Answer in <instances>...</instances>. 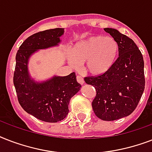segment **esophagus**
<instances>
[{"instance_id": "obj_1", "label": "esophagus", "mask_w": 152, "mask_h": 152, "mask_svg": "<svg viewBox=\"0 0 152 152\" xmlns=\"http://www.w3.org/2000/svg\"><path fill=\"white\" fill-rule=\"evenodd\" d=\"M76 80L78 83H80V84H83L84 83V80H83V78L81 76H76Z\"/></svg>"}]
</instances>
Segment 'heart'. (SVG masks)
I'll return each mask as SVG.
<instances>
[{
  "label": "heart",
  "mask_w": 152,
  "mask_h": 152,
  "mask_svg": "<svg viewBox=\"0 0 152 152\" xmlns=\"http://www.w3.org/2000/svg\"><path fill=\"white\" fill-rule=\"evenodd\" d=\"M119 53L118 42L113 38L94 35L78 42L72 48L69 62L74 67L85 63L89 74L98 76L105 73L114 64Z\"/></svg>",
  "instance_id": "heart-1"
}]
</instances>
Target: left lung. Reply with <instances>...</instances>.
<instances>
[{
    "label": "left lung",
    "mask_w": 152,
    "mask_h": 152,
    "mask_svg": "<svg viewBox=\"0 0 152 152\" xmlns=\"http://www.w3.org/2000/svg\"><path fill=\"white\" fill-rule=\"evenodd\" d=\"M118 42L119 57L105 73L84 77L93 86L96 96L92 109L101 120L114 121L134 111L144 91V58L133 40L118 30L104 28Z\"/></svg>",
    "instance_id": "8db88e82"
}]
</instances>
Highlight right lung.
Wrapping results in <instances>:
<instances>
[{"label": "right lung", "mask_w": 152, "mask_h": 152, "mask_svg": "<svg viewBox=\"0 0 152 152\" xmlns=\"http://www.w3.org/2000/svg\"><path fill=\"white\" fill-rule=\"evenodd\" d=\"M63 34L64 28H55L32 34L23 42L15 56L13 83L18 101L27 113L46 122H57L65 118L69 101L81 85L76 81L75 72L35 82L30 76L27 64L30 57L37 50L57 46Z\"/></svg>", "instance_id": "obj_1"}]
</instances>
